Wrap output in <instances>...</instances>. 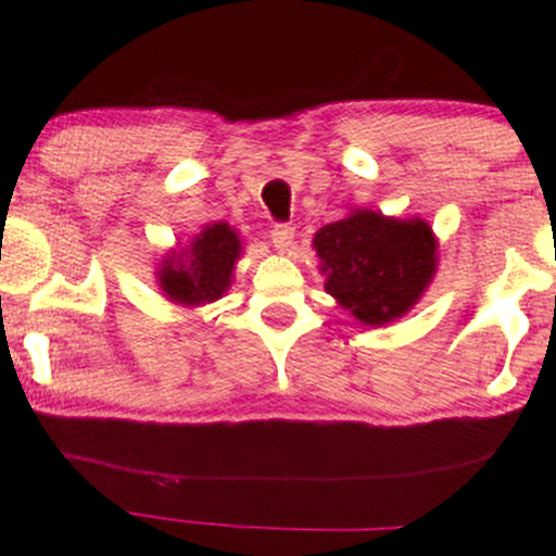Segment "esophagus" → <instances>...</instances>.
Instances as JSON below:
<instances>
[{
	"instance_id": "1",
	"label": "esophagus",
	"mask_w": 556,
	"mask_h": 556,
	"mask_svg": "<svg viewBox=\"0 0 556 556\" xmlns=\"http://www.w3.org/2000/svg\"><path fill=\"white\" fill-rule=\"evenodd\" d=\"M292 240H295V227L290 225H277L271 229V242L279 253H287L292 248Z\"/></svg>"
}]
</instances>
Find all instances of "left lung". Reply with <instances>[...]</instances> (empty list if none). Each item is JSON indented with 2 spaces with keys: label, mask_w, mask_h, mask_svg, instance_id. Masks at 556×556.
I'll list each match as a JSON object with an SVG mask.
<instances>
[{
  "label": "left lung",
  "mask_w": 556,
  "mask_h": 556,
  "mask_svg": "<svg viewBox=\"0 0 556 556\" xmlns=\"http://www.w3.org/2000/svg\"><path fill=\"white\" fill-rule=\"evenodd\" d=\"M329 295L368 327L405 316L437 271V238L424 219L355 208L314 238Z\"/></svg>",
  "instance_id": "1"
}]
</instances>
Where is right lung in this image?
<instances>
[{
  "mask_svg": "<svg viewBox=\"0 0 556 556\" xmlns=\"http://www.w3.org/2000/svg\"><path fill=\"white\" fill-rule=\"evenodd\" d=\"M240 238L225 222L203 227L182 253H172L159 269V287L172 303L203 305L219 300L232 285Z\"/></svg>",
  "mask_w": 556,
  "mask_h": 556,
  "instance_id": "obj_1",
  "label": "right lung"
}]
</instances>
